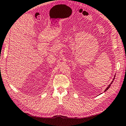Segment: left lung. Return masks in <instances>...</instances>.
Instances as JSON below:
<instances>
[{
	"mask_svg": "<svg viewBox=\"0 0 126 126\" xmlns=\"http://www.w3.org/2000/svg\"><path fill=\"white\" fill-rule=\"evenodd\" d=\"M115 76H114V79H113V81H112V82H113V81H114V79H115ZM112 82H111V83H110V85H109V86H108V87H107V88H106V89H105V90L104 91V92H105V91H107V90H108V89H109V87H110V86H111V83H112Z\"/></svg>",
	"mask_w": 126,
	"mask_h": 126,
	"instance_id": "1",
	"label": "left lung"
}]
</instances>
